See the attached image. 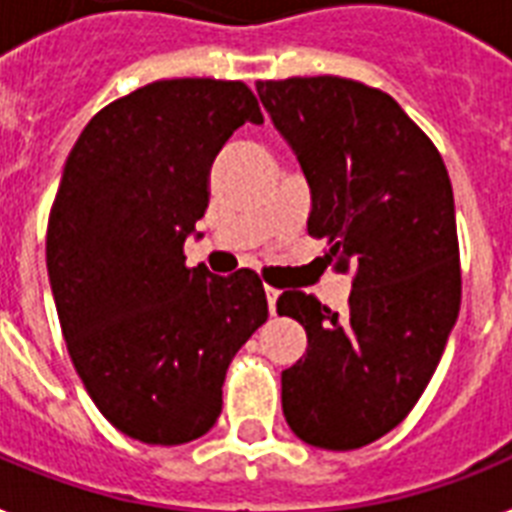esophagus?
<instances>
[{
  "instance_id": "esophagus-1",
  "label": "esophagus",
  "mask_w": 512,
  "mask_h": 512,
  "mask_svg": "<svg viewBox=\"0 0 512 512\" xmlns=\"http://www.w3.org/2000/svg\"><path fill=\"white\" fill-rule=\"evenodd\" d=\"M279 289H273V287H265V300H268V311L276 313V303H279Z\"/></svg>"
}]
</instances>
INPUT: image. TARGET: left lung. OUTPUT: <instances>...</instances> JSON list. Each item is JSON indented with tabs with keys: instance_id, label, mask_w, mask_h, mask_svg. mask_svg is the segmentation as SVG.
Segmentation results:
<instances>
[{
	"instance_id": "8db88e82",
	"label": "left lung",
	"mask_w": 512,
	"mask_h": 512,
	"mask_svg": "<svg viewBox=\"0 0 512 512\" xmlns=\"http://www.w3.org/2000/svg\"><path fill=\"white\" fill-rule=\"evenodd\" d=\"M311 188L308 233L353 268L332 311L289 289L279 316L300 321L305 356L281 372V409L305 444L348 452L412 412L460 313V247L444 159L382 90L340 76L257 82Z\"/></svg>"
}]
</instances>
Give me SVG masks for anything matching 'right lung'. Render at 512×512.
Wrapping results in <instances>:
<instances>
[{"instance_id": "obj_1", "label": "right lung", "mask_w": 512, "mask_h": 512, "mask_svg": "<svg viewBox=\"0 0 512 512\" xmlns=\"http://www.w3.org/2000/svg\"><path fill=\"white\" fill-rule=\"evenodd\" d=\"M263 124L244 82L164 79L92 116L63 167L47 273L68 356L103 417L143 444L204 436L236 350L268 319L263 281L185 268L212 162Z\"/></svg>"}]
</instances>
